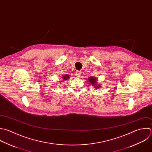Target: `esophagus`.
Returning a JSON list of instances; mask_svg holds the SVG:
<instances>
[{"instance_id": "34e87169", "label": "esophagus", "mask_w": 152, "mask_h": 152, "mask_svg": "<svg viewBox=\"0 0 152 152\" xmlns=\"http://www.w3.org/2000/svg\"><path fill=\"white\" fill-rule=\"evenodd\" d=\"M76 76H77V77H80V75H81V73H80V72L79 71H77V72H76Z\"/></svg>"}]
</instances>
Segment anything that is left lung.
Returning a JSON list of instances; mask_svg holds the SVG:
<instances>
[{"label": "left lung", "mask_w": 152, "mask_h": 152, "mask_svg": "<svg viewBox=\"0 0 152 152\" xmlns=\"http://www.w3.org/2000/svg\"><path fill=\"white\" fill-rule=\"evenodd\" d=\"M88 80H89V82H90V83H91V85H92L95 88H97V89H98V88H100V85H98V84L96 83L98 79H97L96 78H95V77H92V76L89 77L88 78Z\"/></svg>", "instance_id": "left-lung-1"}]
</instances>
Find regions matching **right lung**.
<instances>
[{
  "label": "right lung",
  "instance_id": "right-lung-1",
  "mask_svg": "<svg viewBox=\"0 0 152 152\" xmlns=\"http://www.w3.org/2000/svg\"><path fill=\"white\" fill-rule=\"evenodd\" d=\"M61 78H62V79H63V80H67L69 78H70V75H64L62 76Z\"/></svg>",
  "mask_w": 152,
  "mask_h": 152
}]
</instances>
